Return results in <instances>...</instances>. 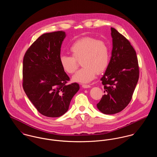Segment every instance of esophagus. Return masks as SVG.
Wrapping results in <instances>:
<instances>
[{"instance_id": "1", "label": "esophagus", "mask_w": 157, "mask_h": 157, "mask_svg": "<svg viewBox=\"0 0 157 157\" xmlns=\"http://www.w3.org/2000/svg\"><path fill=\"white\" fill-rule=\"evenodd\" d=\"M82 87H83V88H90L91 86H90V85H86V84H84V85H82Z\"/></svg>"}]
</instances>
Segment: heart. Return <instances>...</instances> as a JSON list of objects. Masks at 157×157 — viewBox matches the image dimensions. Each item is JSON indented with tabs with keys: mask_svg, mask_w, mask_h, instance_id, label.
I'll list each match as a JSON object with an SVG mask.
<instances>
[{
	"mask_svg": "<svg viewBox=\"0 0 157 157\" xmlns=\"http://www.w3.org/2000/svg\"><path fill=\"white\" fill-rule=\"evenodd\" d=\"M71 56H59V64L66 73L71 74L78 67V62L83 66L72 77L76 82L88 83L94 79L97 73L106 69L109 62L107 44L102 40L87 36L73 43L70 48Z\"/></svg>",
	"mask_w": 157,
	"mask_h": 157,
	"instance_id": "1",
	"label": "heart"
}]
</instances>
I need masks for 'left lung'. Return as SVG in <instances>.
Instances as JSON below:
<instances>
[{"label":"left lung","mask_w":157,"mask_h":157,"mask_svg":"<svg viewBox=\"0 0 157 157\" xmlns=\"http://www.w3.org/2000/svg\"><path fill=\"white\" fill-rule=\"evenodd\" d=\"M111 56L101 79L105 94L97 104L98 109L105 114L119 113L129 104L139 78L138 60L134 49L116 29L111 28Z\"/></svg>","instance_id":"1"}]
</instances>
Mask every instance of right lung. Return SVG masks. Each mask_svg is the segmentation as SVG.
<instances>
[{
	"label": "right lung",
	"mask_w": 157,
	"mask_h": 157,
	"mask_svg": "<svg viewBox=\"0 0 157 157\" xmlns=\"http://www.w3.org/2000/svg\"><path fill=\"white\" fill-rule=\"evenodd\" d=\"M66 34L63 31L39 36L25 53L23 61V87L29 99L42 115L58 117L69 109L79 90L59 64L61 48Z\"/></svg>",
	"instance_id": "right-lung-1"
}]
</instances>
